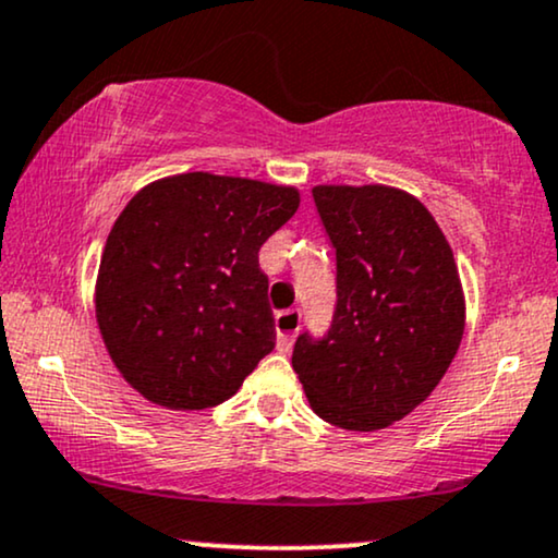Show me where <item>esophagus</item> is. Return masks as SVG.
Instances as JSON below:
<instances>
[{"mask_svg": "<svg viewBox=\"0 0 558 558\" xmlns=\"http://www.w3.org/2000/svg\"><path fill=\"white\" fill-rule=\"evenodd\" d=\"M301 327V312L299 308H288V312L275 314V331H278V350L288 352L293 348L295 331Z\"/></svg>", "mask_w": 558, "mask_h": 558, "instance_id": "esophagus-1", "label": "esophagus"}]
</instances>
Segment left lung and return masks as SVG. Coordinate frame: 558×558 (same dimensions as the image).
<instances>
[{"label":"left lung","mask_w":558,"mask_h":558,"mask_svg":"<svg viewBox=\"0 0 558 558\" xmlns=\"http://www.w3.org/2000/svg\"><path fill=\"white\" fill-rule=\"evenodd\" d=\"M337 252L329 335L295 340L293 371L324 422L373 433L420 407L466 329L461 275L433 214L391 185H316Z\"/></svg>","instance_id":"1"}]
</instances>
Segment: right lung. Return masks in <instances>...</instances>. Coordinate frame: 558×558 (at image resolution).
Listing matches in <instances>:
<instances>
[{"instance_id":"right-lung-1","label":"right lung","mask_w":558,"mask_h":558,"mask_svg":"<svg viewBox=\"0 0 558 558\" xmlns=\"http://www.w3.org/2000/svg\"><path fill=\"white\" fill-rule=\"evenodd\" d=\"M301 193L252 178L154 180L112 223L95 283L105 350L151 404L193 412L234 397L275 348L257 252Z\"/></svg>"}]
</instances>
